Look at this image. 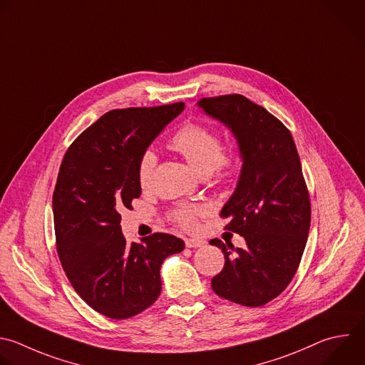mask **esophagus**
Segmentation results:
<instances>
[{"label": "esophagus", "mask_w": 365, "mask_h": 365, "mask_svg": "<svg viewBox=\"0 0 365 365\" xmlns=\"http://www.w3.org/2000/svg\"><path fill=\"white\" fill-rule=\"evenodd\" d=\"M185 244H186V248H200L205 245V242L199 239H186Z\"/></svg>", "instance_id": "34e87169"}]
</instances>
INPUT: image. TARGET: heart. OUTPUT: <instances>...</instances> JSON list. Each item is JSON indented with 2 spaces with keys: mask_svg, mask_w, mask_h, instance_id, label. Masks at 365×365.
Returning <instances> with one entry per match:
<instances>
[{
  "mask_svg": "<svg viewBox=\"0 0 365 365\" xmlns=\"http://www.w3.org/2000/svg\"><path fill=\"white\" fill-rule=\"evenodd\" d=\"M169 146L175 152L180 153L200 176H207L210 173L226 176L233 168L232 158L222 152L220 138L206 126L197 123L183 126L170 139ZM156 163L158 156L153 150H146L142 155L138 166V180L142 189L150 187ZM196 213L197 209L182 206L175 210L173 217L183 227H193Z\"/></svg>",
  "mask_w": 365,
  "mask_h": 365,
  "instance_id": "obj_1",
  "label": "heart"
}]
</instances>
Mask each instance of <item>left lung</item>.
<instances>
[{
    "mask_svg": "<svg viewBox=\"0 0 365 365\" xmlns=\"http://www.w3.org/2000/svg\"><path fill=\"white\" fill-rule=\"evenodd\" d=\"M197 107L230 130L242 160L220 216L230 219L226 229L244 236L247 247L209 242L225 255L212 289L235 304L261 307L292 281L307 245L311 205L297 146L275 115L245 96L202 98Z\"/></svg>",
    "mask_w": 365,
    "mask_h": 365,
    "instance_id": "left-lung-1",
    "label": "left lung"
}]
</instances>
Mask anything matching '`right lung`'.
I'll return each instance as SVG.
<instances>
[{
    "label": "right lung",
    "instance_id": "1",
    "mask_svg": "<svg viewBox=\"0 0 365 365\" xmlns=\"http://www.w3.org/2000/svg\"><path fill=\"white\" fill-rule=\"evenodd\" d=\"M185 108V103L111 110L68 148L60 166L53 216L57 254L81 299L113 319L135 317L160 295V267L185 242L153 233L128 245L120 212L142 187V155Z\"/></svg>",
    "mask_w": 365,
    "mask_h": 365
}]
</instances>
